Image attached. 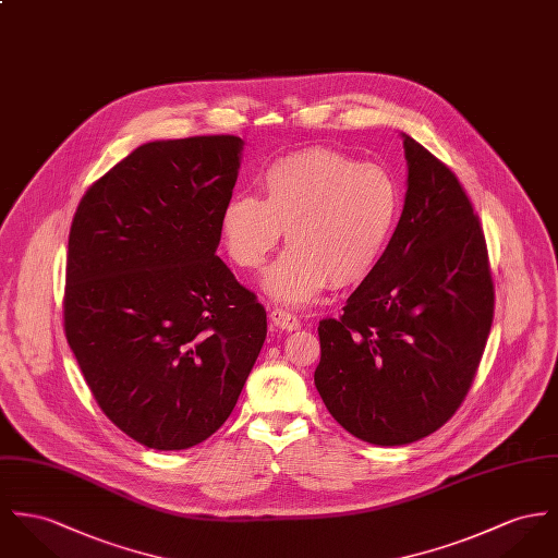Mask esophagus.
Returning a JSON list of instances; mask_svg holds the SVG:
<instances>
[{"instance_id": "obj_1", "label": "esophagus", "mask_w": 558, "mask_h": 558, "mask_svg": "<svg viewBox=\"0 0 558 558\" xmlns=\"http://www.w3.org/2000/svg\"><path fill=\"white\" fill-rule=\"evenodd\" d=\"M269 318H271V323H274L276 327H280V329H284V331H295V329H300V318H298L295 314L287 312V310L276 307V310L269 312Z\"/></svg>"}]
</instances>
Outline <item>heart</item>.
<instances>
[{
    "label": "heart",
    "instance_id": "heart-1",
    "mask_svg": "<svg viewBox=\"0 0 558 558\" xmlns=\"http://www.w3.org/2000/svg\"><path fill=\"white\" fill-rule=\"evenodd\" d=\"M260 199L233 195L220 215L227 255L242 269H258L280 235L289 251L267 271L274 300L301 305L329 284L361 282L383 257L395 229L401 193L376 163H356L331 148L287 155L258 178Z\"/></svg>",
    "mask_w": 558,
    "mask_h": 558
}]
</instances>
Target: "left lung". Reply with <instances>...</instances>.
Instances as JSON below:
<instances>
[{"instance_id": "left-lung-1", "label": "left lung", "mask_w": 558, "mask_h": 558, "mask_svg": "<svg viewBox=\"0 0 558 558\" xmlns=\"http://www.w3.org/2000/svg\"><path fill=\"white\" fill-rule=\"evenodd\" d=\"M408 193L376 267L318 325L314 372L354 437L401 446L446 425L472 388L495 312L482 222L454 172L403 135Z\"/></svg>"}]
</instances>
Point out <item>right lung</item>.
Listing matches in <instances>:
<instances>
[{"label":"right lung","instance_id":"right-lung-1","mask_svg":"<svg viewBox=\"0 0 558 558\" xmlns=\"http://www.w3.org/2000/svg\"><path fill=\"white\" fill-rule=\"evenodd\" d=\"M242 144L148 142L86 189L72 220L65 338L101 412L146 448L220 429L267 336L257 295L216 257Z\"/></svg>","mask_w":558,"mask_h":558}]
</instances>
